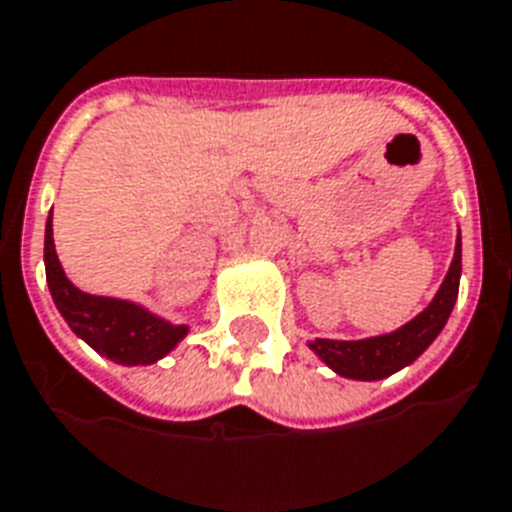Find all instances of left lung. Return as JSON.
Wrapping results in <instances>:
<instances>
[{"label":"left lung","mask_w":512,"mask_h":512,"mask_svg":"<svg viewBox=\"0 0 512 512\" xmlns=\"http://www.w3.org/2000/svg\"><path fill=\"white\" fill-rule=\"evenodd\" d=\"M460 272H463V243L457 237L455 259L449 264V272L441 282L439 293L425 306L423 312L402 325L394 333L362 338V341H330L317 338L309 341V349L343 378L351 380H380L394 375L402 367L412 365L423 354L436 335L444 330L449 314L455 309L457 288H460Z\"/></svg>","instance_id":"1"}]
</instances>
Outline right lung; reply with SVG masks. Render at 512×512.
<instances>
[{"mask_svg": "<svg viewBox=\"0 0 512 512\" xmlns=\"http://www.w3.org/2000/svg\"><path fill=\"white\" fill-rule=\"evenodd\" d=\"M44 269L57 312L73 333L116 365H153L187 335V325H171L145 306L121 298L84 293L65 277L52 240V214L44 230Z\"/></svg>", "mask_w": 512, "mask_h": 512, "instance_id": "add662e5", "label": "right lung"}]
</instances>
